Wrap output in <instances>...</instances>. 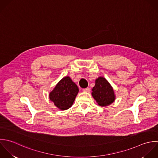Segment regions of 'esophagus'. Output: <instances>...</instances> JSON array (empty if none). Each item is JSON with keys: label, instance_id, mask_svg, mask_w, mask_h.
Wrapping results in <instances>:
<instances>
[{"label": "esophagus", "instance_id": "34e87169", "mask_svg": "<svg viewBox=\"0 0 158 158\" xmlns=\"http://www.w3.org/2000/svg\"><path fill=\"white\" fill-rule=\"evenodd\" d=\"M82 90L84 91V92H89V91H90V89L89 88V87H87V88H85V89H82Z\"/></svg>", "mask_w": 158, "mask_h": 158}]
</instances>
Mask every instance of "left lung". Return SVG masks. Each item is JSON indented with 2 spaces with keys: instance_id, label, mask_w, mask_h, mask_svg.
Listing matches in <instances>:
<instances>
[{
  "instance_id": "1",
  "label": "left lung",
  "mask_w": 158,
  "mask_h": 158,
  "mask_svg": "<svg viewBox=\"0 0 158 158\" xmlns=\"http://www.w3.org/2000/svg\"><path fill=\"white\" fill-rule=\"evenodd\" d=\"M92 95L101 106L110 105L115 99L112 87L106 79L102 77H98L95 81V85L92 89Z\"/></svg>"
}]
</instances>
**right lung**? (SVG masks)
I'll list each match as a JSON object with an SVG mask.
<instances>
[{"label":"right lung","mask_w":158,"mask_h":158,"mask_svg":"<svg viewBox=\"0 0 158 158\" xmlns=\"http://www.w3.org/2000/svg\"><path fill=\"white\" fill-rule=\"evenodd\" d=\"M79 89L71 79L67 76L63 78L50 93L49 97L58 108L65 110L69 108L75 98Z\"/></svg>","instance_id":"add662e5"}]
</instances>
